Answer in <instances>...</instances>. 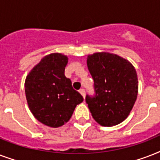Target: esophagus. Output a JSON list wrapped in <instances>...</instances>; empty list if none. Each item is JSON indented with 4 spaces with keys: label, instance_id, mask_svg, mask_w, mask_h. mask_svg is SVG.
Segmentation results:
<instances>
[{
    "label": "esophagus",
    "instance_id": "1",
    "mask_svg": "<svg viewBox=\"0 0 160 160\" xmlns=\"http://www.w3.org/2000/svg\"><path fill=\"white\" fill-rule=\"evenodd\" d=\"M80 95H81L83 96V98L85 99V90H84V89H81V90H80Z\"/></svg>",
    "mask_w": 160,
    "mask_h": 160
}]
</instances>
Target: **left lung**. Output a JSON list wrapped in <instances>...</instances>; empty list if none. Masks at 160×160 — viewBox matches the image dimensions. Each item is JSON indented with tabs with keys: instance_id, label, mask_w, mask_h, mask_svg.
Returning <instances> with one entry per match:
<instances>
[{
	"instance_id": "1",
	"label": "left lung",
	"mask_w": 160,
	"mask_h": 160,
	"mask_svg": "<svg viewBox=\"0 0 160 160\" xmlns=\"http://www.w3.org/2000/svg\"><path fill=\"white\" fill-rule=\"evenodd\" d=\"M87 66L95 82V95L86 103L95 121L102 126L120 124L134 107L138 95V77L126 59L109 52L87 56Z\"/></svg>"
}]
</instances>
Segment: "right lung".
I'll return each instance as SVG.
<instances>
[{
    "instance_id": "right-lung-1",
    "label": "right lung",
    "mask_w": 160,
    "mask_h": 160,
    "mask_svg": "<svg viewBox=\"0 0 160 160\" xmlns=\"http://www.w3.org/2000/svg\"><path fill=\"white\" fill-rule=\"evenodd\" d=\"M68 57L60 53L44 56L26 78L25 93L29 109L38 121L58 128L67 123L82 95L65 76Z\"/></svg>"
}]
</instances>
